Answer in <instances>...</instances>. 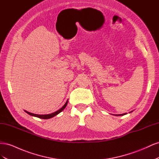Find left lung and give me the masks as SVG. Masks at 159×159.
I'll use <instances>...</instances> for the list:
<instances>
[{"label": "left lung", "mask_w": 159, "mask_h": 159, "mask_svg": "<svg viewBox=\"0 0 159 159\" xmlns=\"http://www.w3.org/2000/svg\"><path fill=\"white\" fill-rule=\"evenodd\" d=\"M126 113H123V114H121V115H125Z\"/></svg>", "instance_id": "left-lung-1"}]
</instances>
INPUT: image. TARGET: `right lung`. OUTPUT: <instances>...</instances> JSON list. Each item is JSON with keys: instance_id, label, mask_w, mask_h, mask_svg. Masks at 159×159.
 Instances as JSON below:
<instances>
[{"instance_id": "obj_1", "label": "right lung", "mask_w": 159, "mask_h": 159, "mask_svg": "<svg viewBox=\"0 0 159 159\" xmlns=\"http://www.w3.org/2000/svg\"><path fill=\"white\" fill-rule=\"evenodd\" d=\"M68 100H67L66 103L64 104V105L63 107H62L61 109H60L58 111H56L54 113H52L51 114H48V115H37V114H34V113H30V112H28V111H25V112L27 113L28 114H29L30 115H32V116H34V117L40 118V119H50V118H52L53 117L56 116V115H57V114H59L60 112H61L62 111H63L65 109V107H66L67 104H68Z\"/></svg>"}]
</instances>
